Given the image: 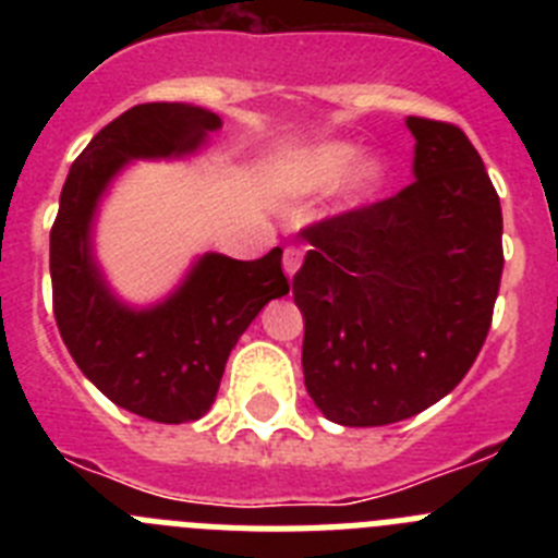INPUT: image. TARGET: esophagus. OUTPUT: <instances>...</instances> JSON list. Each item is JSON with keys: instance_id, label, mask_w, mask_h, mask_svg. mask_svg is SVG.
Segmentation results:
<instances>
[{"instance_id": "esophagus-1", "label": "esophagus", "mask_w": 558, "mask_h": 558, "mask_svg": "<svg viewBox=\"0 0 558 558\" xmlns=\"http://www.w3.org/2000/svg\"><path fill=\"white\" fill-rule=\"evenodd\" d=\"M302 259H304L302 248H295V245H288V248H284L282 268H284V274L290 276V279H293V276H295V270L302 268Z\"/></svg>"}]
</instances>
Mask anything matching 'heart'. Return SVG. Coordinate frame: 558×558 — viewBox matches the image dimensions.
I'll return each mask as SVG.
<instances>
[{"label": "heart", "mask_w": 558, "mask_h": 558, "mask_svg": "<svg viewBox=\"0 0 558 558\" xmlns=\"http://www.w3.org/2000/svg\"><path fill=\"white\" fill-rule=\"evenodd\" d=\"M354 150L349 145H318L295 153L288 161V186L293 192H315L324 190L338 179L343 167L352 161ZM386 181V167L377 159H357L340 179V198L349 206H357L363 201L374 198L377 190Z\"/></svg>", "instance_id": "heart-1"}]
</instances>
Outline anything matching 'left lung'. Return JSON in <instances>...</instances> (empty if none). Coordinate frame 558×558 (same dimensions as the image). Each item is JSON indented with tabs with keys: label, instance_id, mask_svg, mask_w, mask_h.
Instances as JSON below:
<instances>
[{
	"label": "left lung",
	"instance_id": "left-lung-1",
	"mask_svg": "<svg viewBox=\"0 0 558 558\" xmlns=\"http://www.w3.org/2000/svg\"><path fill=\"white\" fill-rule=\"evenodd\" d=\"M416 181L393 198L302 229L293 276L304 386L343 427L436 405L489 335L502 274V211L461 128L408 117Z\"/></svg>",
	"mask_w": 558,
	"mask_h": 558
}]
</instances>
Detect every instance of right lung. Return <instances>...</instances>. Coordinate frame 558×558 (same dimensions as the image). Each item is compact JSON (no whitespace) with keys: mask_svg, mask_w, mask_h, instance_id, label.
I'll use <instances>...</instances> for the list:
<instances>
[{"mask_svg":"<svg viewBox=\"0 0 558 558\" xmlns=\"http://www.w3.org/2000/svg\"><path fill=\"white\" fill-rule=\"evenodd\" d=\"M220 125L218 113L186 102L128 108L75 159L49 231L52 310L69 354L113 405L161 425L209 411L240 335L270 299L290 293L282 248L251 263L204 254L165 302L133 310L97 268L92 220L128 161L195 153Z\"/></svg>","mask_w":558,"mask_h":558,"instance_id":"obj_1","label":"right lung"}]
</instances>
